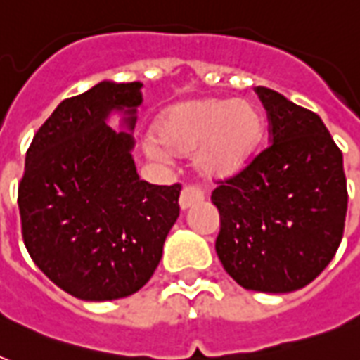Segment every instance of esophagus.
<instances>
[{"label": "esophagus", "instance_id": "esophagus-1", "mask_svg": "<svg viewBox=\"0 0 360 360\" xmlns=\"http://www.w3.org/2000/svg\"><path fill=\"white\" fill-rule=\"evenodd\" d=\"M203 202V192L196 186H185L183 191H181L179 196V205L183 211H186L188 207H192L194 203Z\"/></svg>", "mask_w": 360, "mask_h": 360}]
</instances>
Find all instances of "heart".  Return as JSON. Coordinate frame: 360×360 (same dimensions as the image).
<instances>
[{
	"label": "heart",
	"instance_id": "heart-1",
	"mask_svg": "<svg viewBox=\"0 0 360 360\" xmlns=\"http://www.w3.org/2000/svg\"><path fill=\"white\" fill-rule=\"evenodd\" d=\"M262 115L245 98L219 101L196 98L174 104L155 121V141L149 155L166 158V153L188 157L207 179H228L250 164L262 140Z\"/></svg>",
	"mask_w": 360,
	"mask_h": 360
}]
</instances>
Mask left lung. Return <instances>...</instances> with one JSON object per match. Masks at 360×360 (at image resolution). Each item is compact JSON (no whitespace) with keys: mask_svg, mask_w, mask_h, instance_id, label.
I'll return each mask as SVG.
<instances>
[{"mask_svg":"<svg viewBox=\"0 0 360 360\" xmlns=\"http://www.w3.org/2000/svg\"><path fill=\"white\" fill-rule=\"evenodd\" d=\"M256 93L271 143L211 194L220 214L214 248L245 290L290 293L310 284L340 246L344 160L318 114L269 87Z\"/></svg>","mask_w":360,"mask_h":360,"instance_id":"1","label":"left lung"}]
</instances>
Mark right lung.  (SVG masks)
<instances>
[{
  "label": "right lung",
  "instance_id": "1",
  "mask_svg": "<svg viewBox=\"0 0 360 360\" xmlns=\"http://www.w3.org/2000/svg\"><path fill=\"white\" fill-rule=\"evenodd\" d=\"M141 84L101 82L65 98L33 136L18 185L25 248L53 284L82 301H114L143 288L179 217L181 185L136 174L130 130Z\"/></svg>",
  "mask_w": 360,
  "mask_h": 360
}]
</instances>
